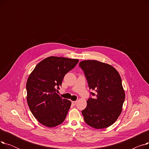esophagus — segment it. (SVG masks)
Wrapping results in <instances>:
<instances>
[{"mask_svg": "<svg viewBox=\"0 0 149 149\" xmlns=\"http://www.w3.org/2000/svg\"><path fill=\"white\" fill-rule=\"evenodd\" d=\"M76 103H77V101H72V104L73 106H75V105L76 104Z\"/></svg>", "mask_w": 149, "mask_h": 149, "instance_id": "obj_1", "label": "esophagus"}]
</instances>
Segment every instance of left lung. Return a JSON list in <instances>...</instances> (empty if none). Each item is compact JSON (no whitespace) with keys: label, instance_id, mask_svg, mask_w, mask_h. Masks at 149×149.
I'll use <instances>...</instances> for the list:
<instances>
[{"label":"left lung","instance_id":"obj_1","mask_svg":"<svg viewBox=\"0 0 149 149\" xmlns=\"http://www.w3.org/2000/svg\"><path fill=\"white\" fill-rule=\"evenodd\" d=\"M90 89L95 90V96L89 98L82 114L85 123L97 129L109 127L122 112L125 92L118 72L111 65L97 60L79 63Z\"/></svg>","mask_w":149,"mask_h":149}]
</instances>
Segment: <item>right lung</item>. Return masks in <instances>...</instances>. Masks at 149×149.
<instances>
[{
	"label": "right lung",
	"instance_id": "obj_1",
	"mask_svg": "<svg viewBox=\"0 0 149 149\" xmlns=\"http://www.w3.org/2000/svg\"><path fill=\"white\" fill-rule=\"evenodd\" d=\"M79 60L51 56L36 65L26 82L27 103L31 112L43 126L53 127L65 120L71 101L63 99L56 92L65 75Z\"/></svg>",
	"mask_w": 149,
	"mask_h": 149
}]
</instances>
